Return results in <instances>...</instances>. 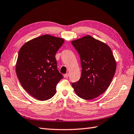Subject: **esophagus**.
I'll return each mask as SVG.
<instances>
[{"instance_id":"obj_1","label":"esophagus","mask_w":134,"mask_h":134,"mask_svg":"<svg viewBox=\"0 0 134 134\" xmlns=\"http://www.w3.org/2000/svg\"><path fill=\"white\" fill-rule=\"evenodd\" d=\"M69 76V73H67V74H64V78H68Z\"/></svg>"}]
</instances>
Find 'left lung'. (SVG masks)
<instances>
[{
  "mask_svg": "<svg viewBox=\"0 0 134 134\" xmlns=\"http://www.w3.org/2000/svg\"><path fill=\"white\" fill-rule=\"evenodd\" d=\"M80 55L82 68L79 81L72 87L77 96L92 99L108 88L116 71V62L108 46L86 36L71 42Z\"/></svg>",
  "mask_w": 134,
  "mask_h": 134,
  "instance_id": "left-lung-1",
  "label": "left lung"
}]
</instances>
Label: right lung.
<instances>
[{"label":"right lung","instance_id":"1","mask_svg":"<svg viewBox=\"0 0 134 134\" xmlns=\"http://www.w3.org/2000/svg\"><path fill=\"white\" fill-rule=\"evenodd\" d=\"M64 42L63 38L46 35L29 41L19 50L17 76L23 88L38 100L54 96L63 79L55 55Z\"/></svg>","mask_w":134,"mask_h":134}]
</instances>
